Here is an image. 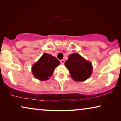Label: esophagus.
I'll use <instances>...</instances> for the list:
<instances>
[{
  "label": "esophagus",
  "instance_id": "34e87169",
  "mask_svg": "<svg viewBox=\"0 0 121 121\" xmlns=\"http://www.w3.org/2000/svg\"><path fill=\"white\" fill-rule=\"evenodd\" d=\"M60 63H61V64H64V62H65V60H64V59H62V60H60Z\"/></svg>",
  "mask_w": 121,
  "mask_h": 121
}]
</instances>
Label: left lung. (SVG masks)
<instances>
[{
	"label": "left lung",
	"instance_id": "left-lung-1",
	"mask_svg": "<svg viewBox=\"0 0 121 121\" xmlns=\"http://www.w3.org/2000/svg\"><path fill=\"white\" fill-rule=\"evenodd\" d=\"M71 77L76 82H83L90 77L92 74V64L78 53L71 54L65 62Z\"/></svg>",
	"mask_w": 121,
	"mask_h": 121
}]
</instances>
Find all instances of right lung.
Segmentation results:
<instances>
[{
    "instance_id": "obj_1",
    "label": "right lung",
    "mask_w": 121,
    "mask_h": 121,
    "mask_svg": "<svg viewBox=\"0 0 121 121\" xmlns=\"http://www.w3.org/2000/svg\"><path fill=\"white\" fill-rule=\"evenodd\" d=\"M60 64L59 60L51 54L44 53L32 67L33 75L39 80H47L53 73L54 69Z\"/></svg>"
}]
</instances>
